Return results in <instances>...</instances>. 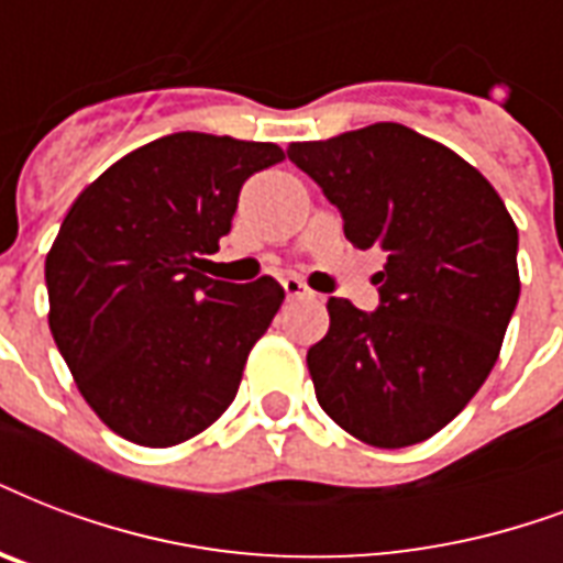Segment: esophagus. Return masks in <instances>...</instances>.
<instances>
[{
	"label": "esophagus",
	"instance_id": "1",
	"mask_svg": "<svg viewBox=\"0 0 563 563\" xmlns=\"http://www.w3.org/2000/svg\"><path fill=\"white\" fill-rule=\"evenodd\" d=\"M283 289H286V298H312V291L307 289V283L298 280V277H286V280H283Z\"/></svg>",
	"mask_w": 563,
	"mask_h": 563
}]
</instances>
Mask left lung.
<instances>
[{"label":"left lung","instance_id":"left-lung-1","mask_svg":"<svg viewBox=\"0 0 563 563\" xmlns=\"http://www.w3.org/2000/svg\"><path fill=\"white\" fill-rule=\"evenodd\" d=\"M286 153L354 247L386 251L377 310L330 298L328 336L307 351L321 410L377 449L422 443L496 366L520 298L517 227L470 162L401 123Z\"/></svg>","mask_w":563,"mask_h":563}]
</instances>
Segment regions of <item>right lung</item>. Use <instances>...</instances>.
Instances as JSON below:
<instances>
[{
	"label": "right lung",
	"instance_id": "add662e5",
	"mask_svg": "<svg viewBox=\"0 0 563 563\" xmlns=\"http://www.w3.org/2000/svg\"><path fill=\"white\" fill-rule=\"evenodd\" d=\"M277 144L174 132L85 188L46 256L49 330L93 413L165 449L233 405L247 354L280 310L274 277H206L239 191L283 162Z\"/></svg>",
	"mask_w": 563,
	"mask_h": 563
}]
</instances>
